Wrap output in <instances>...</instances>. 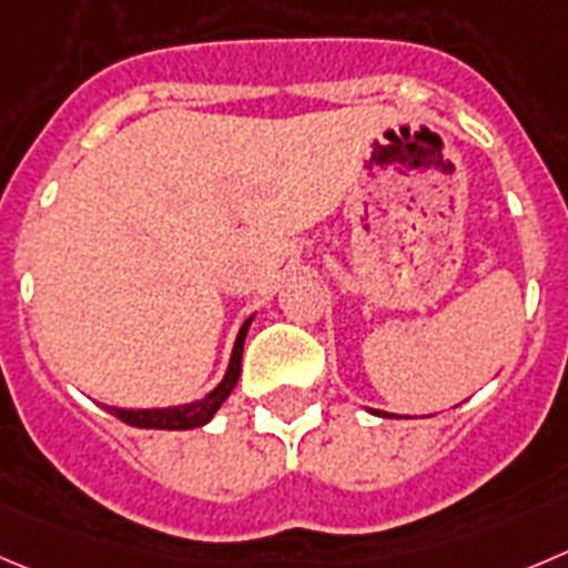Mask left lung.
I'll list each match as a JSON object with an SVG mask.
<instances>
[{
	"mask_svg": "<svg viewBox=\"0 0 568 568\" xmlns=\"http://www.w3.org/2000/svg\"><path fill=\"white\" fill-rule=\"evenodd\" d=\"M371 413L374 415H379V418H398V415H393V413H385V409H371ZM409 418V415H407Z\"/></svg>",
	"mask_w": 568,
	"mask_h": 568,
	"instance_id": "8db88e82",
	"label": "left lung"
}]
</instances>
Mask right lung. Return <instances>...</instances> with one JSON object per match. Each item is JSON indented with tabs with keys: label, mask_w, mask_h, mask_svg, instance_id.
<instances>
[{
	"label": "right lung",
	"mask_w": 568,
	"mask_h": 568,
	"mask_svg": "<svg viewBox=\"0 0 568 568\" xmlns=\"http://www.w3.org/2000/svg\"><path fill=\"white\" fill-rule=\"evenodd\" d=\"M251 315L245 323L240 326L234 339V351H231L229 368H225V376L220 379V385L214 390H209L206 396L197 398V402L189 404H175V407H153V409H125V407H105V413H111L113 418L125 420L128 426H136V429H170V432H183V429H200V426H206L209 420L217 415V409L223 407L225 398L234 393L236 382H240V371H242V348H245V337L247 328L253 323Z\"/></svg>",
	"instance_id": "add662e5"
}]
</instances>
